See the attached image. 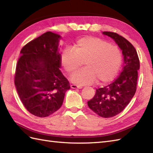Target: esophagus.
<instances>
[{"label": "esophagus", "mask_w": 153, "mask_h": 153, "mask_svg": "<svg viewBox=\"0 0 153 153\" xmlns=\"http://www.w3.org/2000/svg\"><path fill=\"white\" fill-rule=\"evenodd\" d=\"M71 89H82V87L80 86V85H74V84H72V85H71Z\"/></svg>", "instance_id": "34e87169"}]
</instances>
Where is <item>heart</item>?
<instances>
[{
  "label": "heart",
  "instance_id": "b5f03b06",
  "mask_svg": "<svg viewBox=\"0 0 153 153\" xmlns=\"http://www.w3.org/2000/svg\"><path fill=\"white\" fill-rule=\"evenodd\" d=\"M85 68L77 71L71 76V81L78 85L99 84L112 81L119 71L122 63V54L120 48L106 40L95 37L79 39L72 47V51L64 50L60 56V64L68 73L82 66Z\"/></svg>",
  "mask_w": 153,
  "mask_h": 153
}]
</instances>
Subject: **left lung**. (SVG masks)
Returning <instances> with one entry per match:
<instances>
[{"instance_id": "left-lung-1", "label": "left lung", "mask_w": 153, "mask_h": 153, "mask_svg": "<svg viewBox=\"0 0 153 153\" xmlns=\"http://www.w3.org/2000/svg\"><path fill=\"white\" fill-rule=\"evenodd\" d=\"M102 34L111 37L122 51L124 65L118 78L97 89L95 95L87 105L99 116L111 118L122 112L134 97L140 64L135 48L124 37L114 32L104 31Z\"/></svg>"}]
</instances>
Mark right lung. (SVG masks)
I'll return each instance as SVG.
<instances>
[{
	"instance_id": "1",
	"label": "right lung",
	"mask_w": 153,
	"mask_h": 153,
	"mask_svg": "<svg viewBox=\"0 0 153 153\" xmlns=\"http://www.w3.org/2000/svg\"><path fill=\"white\" fill-rule=\"evenodd\" d=\"M60 35L47 31L22 48L15 74V86L23 105L43 118L59 109L70 88L60 70Z\"/></svg>"
}]
</instances>
